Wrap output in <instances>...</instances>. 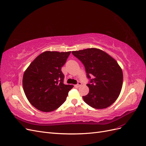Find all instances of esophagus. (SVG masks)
<instances>
[{"label": "esophagus", "mask_w": 146, "mask_h": 146, "mask_svg": "<svg viewBox=\"0 0 146 146\" xmlns=\"http://www.w3.org/2000/svg\"><path fill=\"white\" fill-rule=\"evenodd\" d=\"M81 85H82V83L80 82H78V83L77 84V85H75L74 86L76 88H78V87H80Z\"/></svg>", "instance_id": "esophagus-1"}]
</instances>
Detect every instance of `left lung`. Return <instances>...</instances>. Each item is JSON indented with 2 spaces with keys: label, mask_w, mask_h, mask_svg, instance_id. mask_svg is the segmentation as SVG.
Returning <instances> with one entry per match:
<instances>
[{
  "label": "left lung",
  "mask_w": 146,
  "mask_h": 146,
  "mask_svg": "<svg viewBox=\"0 0 146 146\" xmlns=\"http://www.w3.org/2000/svg\"><path fill=\"white\" fill-rule=\"evenodd\" d=\"M72 53L83 64L87 78L90 80L86 85L89 93L83 96L85 102L96 109L110 107L117 99L122 86L123 73L117 61L96 48Z\"/></svg>",
  "instance_id": "1"
}]
</instances>
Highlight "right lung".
<instances>
[{
  "mask_svg": "<svg viewBox=\"0 0 146 146\" xmlns=\"http://www.w3.org/2000/svg\"><path fill=\"white\" fill-rule=\"evenodd\" d=\"M70 52L46 51L38 55L24 72L25 94L34 107L44 112L54 111L66 99L72 85H64L61 68Z\"/></svg>",
  "mask_w": 146,
  "mask_h": 146,
  "instance_id": "add662e5",
  "label": "right lung"
}]
</instances>
